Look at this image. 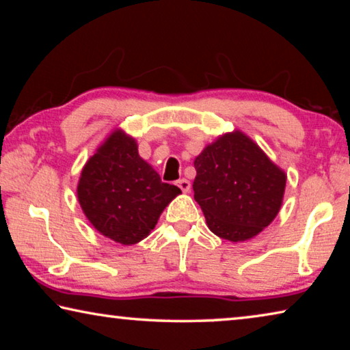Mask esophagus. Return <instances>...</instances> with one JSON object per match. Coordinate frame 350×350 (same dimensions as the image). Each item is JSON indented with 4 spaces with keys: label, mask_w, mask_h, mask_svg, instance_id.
Segmentation results:
<instances>
[{
    "label": "esophagus",
    "mask_w": 350,
    "mask_h": 350,
    "mask_svg": "<svg viewBox=\"0 0 350 350\" xmlns=\"http://www.w3.org/2000/svg\"><path fill=\"white\" fill-rule=\"evenodd\" d=\"M177 187H179L183 193H188L189 188H191V183H189V180L187 179H179L177 180Z\"/></svg>",
    "instance_id": "esophagus-1"
}]
</instances>
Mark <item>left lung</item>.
<instances>
[{
	"instance_id": "8db88e82",
	"label": "left lung",
	"mask_w": 350,
	"mask_h": 350,
	"mask_svg": "<svg viewBox=\"0 0 350 350\" xmlns=\"http://www.w3.org/2000/svg\"><path fill=\"white\" fill-rule=\"evenodd\" d=\"M194 199L219 238L256 236L280 213L287 176L244 133L224 134L194 161Z\"/></svg>"
}]
</instances>
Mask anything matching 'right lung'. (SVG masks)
<instances>
[{
    "label": "right lung",
    "instance_id": "right-lung-1",
    "mask_svg": "<svg viewBox=\"0 0 350 350\" xmlns=\"http://www.w3.org/2000/svg\"><path fill=\"white\" fill-rule=\"evenodd\" d=\"M180 189L161 180L122 129L112 133L83 167L77 196L94 228L123 245L145 239Z\"/></svg>",
    "mask_w": 350,
    "mask_h": 350
}]
</instances>
